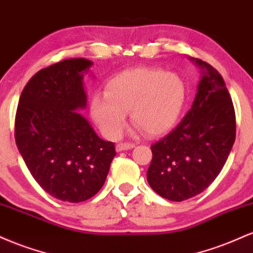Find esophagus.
Masks as SVG:
<instances>
[{"mask_svg": "<svg viewBox=\"0 0 253 253\" xmlns=\"http://www.w3.org/2000/svg\"><path fill=\"white\" fill-rule=\"evenodd\" d=\"M135 145L130 144V143H121L117 145V151L118 152H121V151H126V150H132L134 149Z\"/></svg>", "mask_w": 253, "mask_h": 253, "instance_id": "1", "label": "esophagus"}]
</instances>
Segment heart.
I'll use <instances>...</instances> for the list:
<instances>
[{"label": "heart", "mask_w": 253, "mask_h": 253, "mask_svg": "<svg viewBox=\"0 0 253 253\" xmlns=\"http://www.w3.org/2000/svg\"><path fill=\"white\" fill-rule=\"evenodd\" d=\"M187 96V85L178 75L162 69H130L109 80L104 85V95H92L90 113L108 139L121 135L127 113L136 128L159 135L175 127Z\"/></svg>", "instance_id": "1"}]
</instances>
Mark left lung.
<instances>
[{
	"label": "left lung",
	"mask_w": 253,
	"mask_h": 253,
	"mask_svg": "<svg viewBox=\"0 0 253 253\" xmlns=\"http://www.w3.org/2000/svg\"><path fill=\"white\" fill-rule=\"evenodd\" d=\"M190 60L201 71L194 102L178 126L151 146L146 173L158 195L177 202L210 187L236 139V114L222 77L208 63Z\"/></svg>",
	"instance_id": "8db88e82"
}]
</instances>
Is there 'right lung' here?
<instances>
[{
	"label": "right lung",
	"mask_w": 253,
	"mask_h": 253,
	"mask_svg": "<svg viewBox=\"0 0 253 253\" xmlns=\"http://www.w3.org/2000/svg\"><path fill=\"white\" fill-rule=\"evenodd\" d=\"M91 60L71 58L37 72L20 96L15 141L31 175L60 201L82 202L98 193L114 158V143L101 139L80 114L86 108L84 75Z\"/></svg>",
	"instance_id": "right-lung-1"
}]
</instances>
